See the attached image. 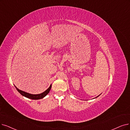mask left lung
<instances>
[{"instance_id":"left-lung-1","label":"left lung","mask_w":130,"mask_h":130,"mask_svg":"<svg viewBox=\"0 0 130 130\" xmlns=\"http://www.w3.org/2000/svg\"><path fill=\"white\" fill-rule=\"evenodd\" d=\"M98 96H99V95H98V96H97V97H98ZM97 97H96V98H97Z\"/></svg>"}]
</instances>
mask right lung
<instances>
[{"instance_id": "add662e5", "label": "right lung", "mask_w": 130, "mask_h": 130, "mask_svg": "<svg viewBox=\"0 0 130 130\" xmlns=\"http://www.w3.org/2000/svg\"><path fill=\"white\" fill-rule=\"evenodd\" d=\"M51 87H52V85H51L45 91H44L43 93H40V94H30V93H28L27 92H24L23 91L20 90L19 89H18V88L16 86H15V87H16V89L18 90V91L22 95H23V96H24L26 98L30 99H32V100L41 99H42L44 97H45L49 93V92H50V91L51 89Z\"/></svg>"}]
</instances>
